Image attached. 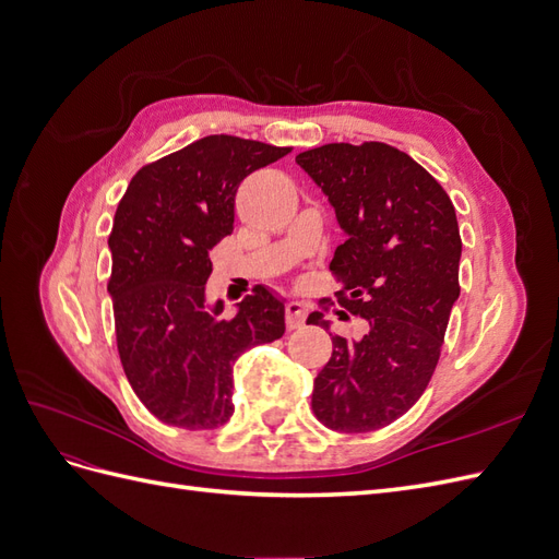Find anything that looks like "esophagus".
Segmentation results:
<instances>
[{
    "instance_id": "1",
    "label": "esophagus",
    "mask_w": 559,
    "mask_h": 559,
    "mask_svg": "<svg viewBox=\"0 0 559 559\" xmlns=\"http://www.w3.org/2000/svg\"><path fill=\"white\" fill-rule=\"evenodd\" d=\"M306 317H308V310L302 302H298V300L286 302V329L289 331L300 329L302 324H306Z\"/></svg>"
}]
</instances>
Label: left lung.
<instances>
[{
    "label": "left lung",
    "mask_w": 559,
    "mask_h": 559,
    "mask_svg": "<svg viewBox=\"0 0 559 559\" xmlns=\"http://www.w3.org/2000/svg\"><path fill=\"white\" fill-rule=\"evenodd\" d=\"M296 163L329 195L347 233L331 261L343 284L335 298L368 321L359 341L331 337L333 354L314 378L312 411L333 431H376L413 408L441 357L460 298L454 205L425 167L382 142L324 144L302 151ZM321 302L329 306V298ZM308 324L329 329L321 312Z\"/></svg>",
    "instance_id": "1"
}]
</instances>
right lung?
<instances>
[{
    "label": "right lung",
    "mask_w": 559,
    "mask_h": 559,
    "mask_svg": "<svg viewBox=\"0 0 559 559\" xmlns=\"http://www.w3.org/2000/svg\"><path fill=\"white\" fill-rule=\"evenodd\" d=\"M210 134L144 165L118 202L109 235L116 345L132 392L165 425L214 429L233 415V364L284 335V302L259 286L235 317L210 310L212 249L233 233L235 193L289 154Z\"/></svg>",
    "instance_id": "1"
}]
</instances>
